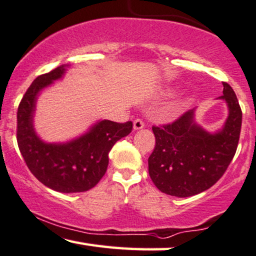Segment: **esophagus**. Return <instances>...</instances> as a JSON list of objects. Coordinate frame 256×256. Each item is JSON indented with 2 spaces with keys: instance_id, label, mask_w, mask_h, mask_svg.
Here are the masks:
<instances>
[{
  "instance_id": "1",
  "label": "esophagus",
  "mask_w": 256,
  "mask_h": 256,
  "mask_svg": "<svg viewBox=\"0 0 256 256\" xmlns=\"http://www.w3.org/2000/svg\"><path fill=\"white\" fill-rule=\"evenodd\" d=\"M132 127H134V130H140V129L144 127V124H143L142 120L138 118V120H135L134 124H132Z\"/></svg>"
}]
</instances>
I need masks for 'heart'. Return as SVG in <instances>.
<instances>
[{"instance_id": "b5f03b06", "label": "heart", "mask_w": 256, "mask_h": 256, "mask_svg": "<svg viewBox=\"0 0 256 256\" xmlns=\"http://www.w3.org/2000/svg\"><path fill=\"white\" fill-rule=\"evenodd\" d=\"M174 90H176V87L168 85V86L160 87V88L158 90V92L160 96H170V94H172L174 92Z\"/></svg>"}]
</instances>
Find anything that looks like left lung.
I'll return each instance as SVG.
<instances>
[{"mask_svg":"<svg viewBox=\"0 0 256 256\" xmlns=\"http://www.w3.org/2000/svg\"><path fill=\"white\" fill-rule=\"evenodd\" d=\"M228 115L216 132L196 121V110H188L163 127H152L156 146L148 160L149 176L163 194L185 198L208 190L220 180L236 155L242 113L236 93L222 82Z\"/></svg>","mask_w":256,"mask_h":256,"instance_id":"1","label":"left lung"}]
</instances>
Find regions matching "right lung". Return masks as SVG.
Masks as SVG:
<instances>
[{"label":"right lung","mask_w":256,"mask_h":256,"mask_svg":"<svg viewBox=\"0 0 256 256\" xmlns=\"http://www.w3.org/2000/svg\"><path fill=\"white\" fill-rule=\"evenodd\" d=\"M68 64L37 76L17 110V143L28 168L45 186L62 194L90 190L108 166L110 149L132 129V122L98 120L84 134L66 142H46L34 129L37 100L42 92L65 76Z\"/></svg>","instance_id":"1"}]
</instances>
